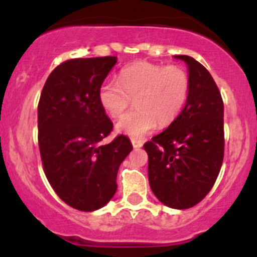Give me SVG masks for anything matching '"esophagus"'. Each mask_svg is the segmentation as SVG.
Instances as JSON below:
<instances>
[{"mask_svg":"<svg viewBox=\"0 0 257 257\" xmlns=\"http://www.w3.org/2000/svg\"><path fill=\"white\" fill-rule=\"evenodd\" d=\"M132 144H133V147L136 148V149H139V148L143 147V142L138 141V139H132Z\"/></svg>","mask_w":257,"mask_h":257,"instance_id":"34e87169","label":"esophagus"}]
</instances>
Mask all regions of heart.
Instances as JSON below:
<instances>
[{"mask_svg": "<svg viewBox=\"0 0 257 257\" xmlns=\"http://www.w3.org/2000/svg\"><path fill=\"white\" fill-rule=\"evenodd\" d=\"M190 93V78L179 66L137 62L119 72L118 83L105 80L98 100L112 118L125 112L134 99V109L116 121L119 133L141 138L160 126L169 125L183 112Z\"/></svg>", "mask_w": 257, "mask_h": 257, "instance_id": "obj_1", "label": "heart"}]
</instances>
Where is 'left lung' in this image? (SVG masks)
<instances>
[{
    "instance_id": "1",
    "label": "left lung",
    "mask_w": 257,
    "mask_h": 257,
    "mask_svg": "<svg viewBox=\"0 0 257 257\" xmlns=\"http://www.w3.org/2000/svg\"><path fill=\"white\" fill-rule=\"evenodd\" d=\"M190 93L180 115L152 141L148 177L154 195L173 209L200 203L214 186L224 159V102L208 69L189 56Z\"/></svg>"
}]
</instances>
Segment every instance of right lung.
I'll list each match as a JSON object with an SVG mask.
<instances>
[{"mask_svg": "<svg viewBox=\"0 0 257 257\" xmlns=\"http://www.w3.org/2000/svg\"><path fill=\"white\" fill-rule=\"evenodd\" d=\"M116 57L73 58L52 71L38 102V147L43 170L57 195L72 208L94 211L115 194L119 165L132 152L129 138L100 142L113 123L98 89Z\"/></svg>", "mask_w": 257, "mask_h": 257, "instance_id": "right-lung-1", "label": "right lung"}]
</instances>
